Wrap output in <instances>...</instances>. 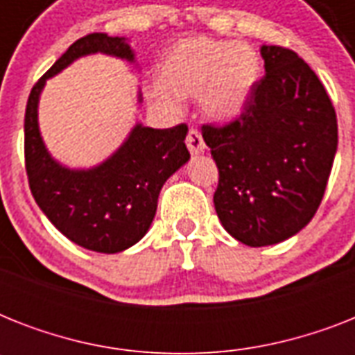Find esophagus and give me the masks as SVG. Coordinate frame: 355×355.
Returning a JSON list of instances; mask_svg holds the SVG:
<instances>
[{"mask_svg": "<svg viewBox=\"0 0 355 355\" xmlns=\"http://www.w3.org/2000/svg\"><path fill=\"white\" fill-rule=\"evenodd\" d=\"M186 145H188V149L191 155H200L202 150H205V139L200 136V132L197 128H189L188 138H186Z\"/></svg>", "mask_w": 355, "mask_h": 355, "instance_id": "1", "label": "esophagus"}]
</instances>
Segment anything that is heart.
Masks as SVG:
<instances>
[{
	"mask_svg": "<svg viewBox=\"0 0 355 355\" xmlns=\"http://www.w3.org/2000/svg\"><path fill=\"white\" fill-rule=\"evenodd\" d=\"M259 77V55L245 42L195 36L178 42L162 62V80L149 86L155 107L177 112L178 97H199L214 121H230L247 107Z\"/></svg>",
	"mask_w": 355,
	"mask_h": 355,
	"instance_id": "1",
	"label": "heart"
}]
</instances>
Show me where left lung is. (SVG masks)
Instances as JSON below:
<instances>
[{
  "label": "left lung",
  "instance_id": "1",
  "mask_svg": "<svg viewBox=\"0 0 355 355\" xmlns=\"http://www.w3.org/2000/svg\"><path fill=\"white\" fill-rule=\"evenodd\" d=\"M265 75L243 112L202 125L219 169L214 205L248 247L300 232L319 210L337 150V116L324 86L297 53L263 46Z\"/></svg>",
  "mask_w": 355,
  "mask_h": 355
}]
</instances>
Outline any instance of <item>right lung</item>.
Here are the masks:
<instances>
[{
	"instance_id": "right-lung-1",
	"label": "right lung",
	"mask_w": 355,
	"mask_h": 355,
	"mask_svg": "<svg viewBox=\"0 0 355 355\" xmlns=\"http://www.w3.org/2000/svg\"><path fill=\"white\" fill-rule=\"evenodd\" d=\"M90 53L134 60L125 38L107 33H92L68 47L29 94L24 125L25 171L36 205L69 241L94 252L114 254L132 247L149 230L162 186L189 160L184 144L188 125H136L108 160L86 171L53 160L38 130V97L49 77Z\"/></svg>"
}]
</instances>
